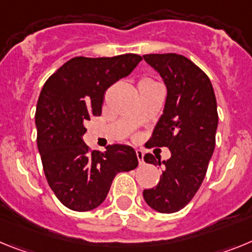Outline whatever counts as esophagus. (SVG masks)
<instances>
[{"instance_id":"esophagus-1","label":"esophagus","mask_w":252,"mask_h":252,"mask_svg":"<svg viewBox=\"0 0 252 252\" xmlns=\"http://www.w3.org/2000/svg\"><path fill=\"white\" fill-rule=\"evenodd\" d=\"M135 155H137V158H138V162H139V165H143L144 163V153H143V151L142 150H135Z\"/></svg>"}]
</instances>
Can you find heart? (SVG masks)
I'll list each match as a JSON object with an SVG mask.
<instances>
[{"instance_id":"obj_1","label":"heart","mask_w":252,"mask_h":252,"mask_svg":"<svg viewBox=\"0 0 252 252\" xmlns=\"http://www.w3.org/2000/svg\"><path fill=\"white\" fill-rule=\"evenodd\" d=\"M143 81H147V80H143Z\"/></svg>"}]
</instances>
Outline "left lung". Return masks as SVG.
<instances>
[{
  "instance_id": "1",
  "label": "left lung",
  "mask_w": 252,
  "mask_h": 252,
  "mask_svg": "<svg viewBox=\"0 0 252 252\" xmlns=\"http://www.w3.org/2000/svg\"><path fill=\"white\" fill-rule=\"evenodd\" d=\"M143 58L167 86L165 110L146 146L171 152L157 187L143 190V198L155 211L175 213L191 200L205 178L216 147L217 101L209 77L187 57L166 53ZM144 161L161 167L152 153Z\"/></svg>"
}]
</instances>
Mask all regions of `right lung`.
I'll return each mask as SVG.
<instances>
[{"label":"right lung","mask_w":252,"mask_h":252,"mask_svg":"<svg viewBox=\"0 0 252 252\" xmlns=\"http://www.w3.org/2000/svg\"><path fill=\"white\" fill-rule=\"evenodd\" d=\"M142 61L138 54L67 61L47 80L36 104V143L50 189L76 212L99 207L115 175L138 166L135 151L109 144L105 152L85 144V123L101 114L106 90Z\"/></svg>","instance_id":"add662e5"}]
</instances>
